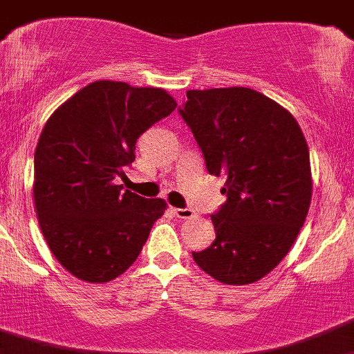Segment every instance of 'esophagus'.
<instances>
[{
	"label": "esophagus",
	"mask_w": 354,
	"mask_h": 354,
	"mask_svg": "<svg viewBox=\"0 0 354 354\" xmlns=\"http://www.w3.org/2000/svg\"><path fill=\"white\" fill-rule=\"evenodd\" d=\"M171 211L174 212V216L180 219H190L194 218L195 212L192 211V209H180V207H171Z\"/></svg>",
	"instance_id": "34e87169"
}]
</instances>
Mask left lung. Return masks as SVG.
Instances as JSON below:
<instances>
[{
  "instance_id": "left-lung-1",
  "label": "left lung",
  "mask_w": 354,
  "mask_h": 354,
  "mask_svg": "<svg viewBox=\"0 0 354 354\" xmlns=\"http://www.w3.org/2000/svg\"><path fill=\"white\" fill-rule=\"evenodd\" d=\"M226 202L211 216L216 239L192 252L207 275L247 286L287 256L311 204L310 150L287 109L242 86L188 90L180 109Z\"/></svg>"
}]
</instances>
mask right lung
I'll use <instances>...</instances> for the list:
<instances>
[{
	"label": "right lung",
	"mask_w": 354,
	"mask_h": 354,
	"mask_svg": "<svg viewBox=\"0 0 354 354\" xmlns=\"http://www.w3.org/2000/svg\"><path fill=\"white\" fill-rule=\"evenodd\" d=\"M162 88L95 81L44 124L34 153V205L48 247L82 282L118 279L136 261L162 198L122 190L142 133L176 109Z\"/></svg>",
	"instance_id": "obj_1"
}]
</instances>
